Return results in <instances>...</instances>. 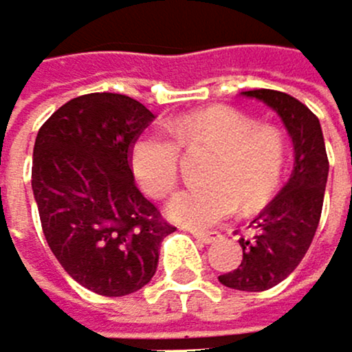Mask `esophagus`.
Here are the masks:
<instances>
[{"instance_id":"esophagus-1","label":"esophagus","mask_w":352,"mask_h":352,"mask_svg":"<svg viewBox=\"0 0 352 352\" xmlns=\"http://www.w3.org/2000/svg\"><path fill=\"white\" fill-rule=\"evenodd\" d=\"M192 233V237L197 239L199 243H203V245H209V243H214L220 235L218 233H203V230H190Z\"/></svg>"}]
</instances>
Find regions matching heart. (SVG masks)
<instances>
[{
    "instance_id": "obj_1",
    "label": "heart",
    "mask_w": 352,
    "mask_h": 352,
    "mask_svg": "<svg viewBox=\"0 0 352 352\" xmlns=\"http://www.w3.org/2000/svg\"><path fill=\"white\" fill-rule=\"evenodd\" d=\"M173 134L184 147L214 149L205 179L177 192L166 205V216L190 228H209L233 216L239 201L245 209L265 205L276 192L286 141L280 130L258 126L250 115L216 107L175 124ZM162 134H145L132 145V173L151 199H162L175 188L179 175V147Z\"/></svg>"
}]
</instances>
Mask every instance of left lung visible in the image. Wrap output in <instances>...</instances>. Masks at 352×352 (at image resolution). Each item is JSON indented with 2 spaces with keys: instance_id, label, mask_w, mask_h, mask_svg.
<instances>
[{
  "instance_id": "obj_1",
  "label": "left lung",
  "mask_w": 352,
  "mask_h": 352,
  "mask_svg": "<svg viewBox=\"0 0 352 352\" xmlns=\"http://www.w3.org/2000/svg\"><path fill=\"white\" fill-rule=\"evenodd\" d=\"M241 96L270 107L293 141V173L278 197L250 222L252 237H241L243 261L218 280L235 291L258 293L289 278L306 256L322 211L329 160L318 117L297 98L252 89Z\"/></svg>"
}]
</instances>
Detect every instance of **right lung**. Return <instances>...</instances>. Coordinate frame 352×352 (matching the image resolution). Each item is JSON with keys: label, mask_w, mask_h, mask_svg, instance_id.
I'll return each instance as SVG.
<instances>
[{"label": "right lung", "mask_w": 352, "mask_h": 352, "mask_svg": "<svg viewBox=\"0 0 352 352\" xmlns=\"http://www.w3.org/2000/svg\"><path fill=\"white\" fill-rule=\"evenodd\" d=\"M151 122L134 98L87 94L57 109L36 136L32 190L46 243L68 276L98 295L143 289L175 230L130 168L132 145Z\"/></svg>", "instance_id": "right-lung-1"}]
</instances>
